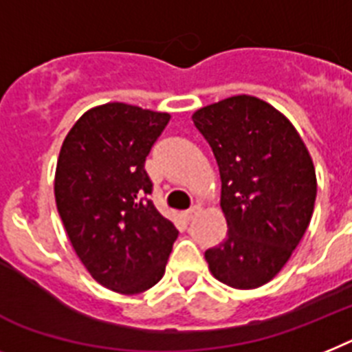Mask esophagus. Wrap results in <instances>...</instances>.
Here are the masks:
<instances>
[{"instance_id": "obj_1", "label": "esophagus", "mask_w": 352, "mask_h": 352, "mask_svg": "<svg viewBox=\"0 0 352 352\" xmlns=\"http://www.w3.org/2000/svg\"><path fill=\"white\" fill-rule=\"evenodd\" d=\"M199 212H201V207H192V208H188V210L183 214V217H185L187 221H194V219L199 216Z\"/></svg>"}]
</instances>
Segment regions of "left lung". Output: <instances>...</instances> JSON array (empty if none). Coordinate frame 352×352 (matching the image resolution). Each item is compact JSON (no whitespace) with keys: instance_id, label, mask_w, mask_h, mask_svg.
Segmentation results:
<instances>
[{"instance_id":"1","label":"left lung","mask_w":352,"mask_h":352,"mask_svg":"<svg viewBox=\"0 0 352 352\" xmlns=\"http://www.w3.org/2000/svg\"><path fill=\"white\" fill-rule=\"evenodd\" d=\"M194 126L221 176L226 237L208 248L212 275L237 289L270 283L311 221L316 176L306 145L284 115L250 95L197 109Z\"/></svg>"}]
</instances>
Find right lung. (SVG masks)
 <instances>
[{
  "label": "right lung",
  "instance_id": "1",
  "mask_svg": "<svg viewBox=\"0 0 352 352\" xmlns=\"http://www.w3.org/2000/svg\"><path fill=\"white\" fill-rule=\"evenodd\" d=\"M169 120V113L104 104L84 113L60 147L55 203L66 234L91 277L124 295L164 277L178 237L149 199L144 169Z\"/></svg>",
  "mask_w": 352,
  "mask_h": 352
}]
</instances>
